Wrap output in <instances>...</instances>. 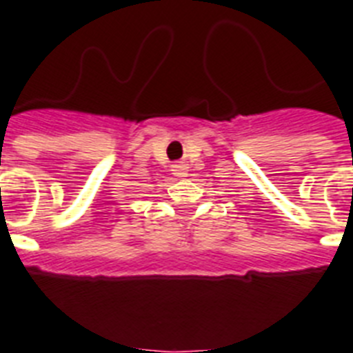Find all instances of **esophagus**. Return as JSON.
<instances>
[{
    "label": "esophagus",
    "instance_id": "obj_1",
    "mask_svg": "<svg viewBox=\"0 0 353 353\" xmlns=\"http://www.w3.org/2000/svg\"><path fill=\"white\" fill-rule=\"evenodd\" d=\"M171 171H173V174H176V176H185V174H188V165L173 164L171 165Z\"/></svg>",
    "mask_w": 353,
    "mask_h": 353
}]
</instances>
